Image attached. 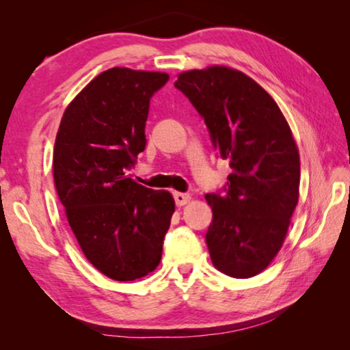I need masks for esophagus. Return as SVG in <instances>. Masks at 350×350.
<instances>
[{
    "mask_svg": "<svg viewBox=\"0 0 350 350\" xmlns=\"http://www.w3.org/2000/svg\"><path fill=\"white\" fill-rule=\"evenodd\" d=\"M173 198H174V202H176L177 206L185 205L187 202H189V199H191V196H189V194H185V193H174Z\"/></svg>",
    "mask_w": 350,
    "mask_h": 350,
    "instance_id": "obj_1",
    "label": "esophagus"
}]
</instances>
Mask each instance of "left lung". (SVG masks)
I'll list each match as a JSON object with an SVG mask.
<instances>
[{
  "instance_id": "1",
  "label": "left lung",
  "mask_w": 350,
  "mask_h": 350,
  "mask_svg": "<svg viewBox=\"0 0 350 350\" xmlns=\"http://www.w3.org/2000/svg\"><path fill=\"white\" fill-rule=\"evenodd\" d=\"M174 86L204 118L217 156L232 173L205 194L213 221L205 234L213 264L233 278H252L276 256L299 194V154L281 109L239 70H188Z\"/></svg>"
}]
</instances>
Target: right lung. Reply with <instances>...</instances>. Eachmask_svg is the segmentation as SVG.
Listing matches in <instances>:
<instances>
[{"label": "right lung", "instance_id": "right-lung-1", "mask_svg": "<svg viewBox=\"0 0 350 350\" xmlns=\"http://www.w3.org/2000/svg\"><path fill=\"white\" fill-rule=\"evenodd\" d=\"M168 74L112 68L66 108L57 133L54 180L88 260L111 280L134 281L157 267L174 213L168 191L129 177L145 150L150 100Z\"/></svg>", "mask_w": 350, "mask_h": 350}]
</instances>
